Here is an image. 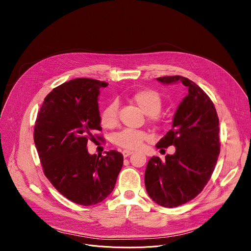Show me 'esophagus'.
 I'll list each match as a JSON object with an SVG mask.
<instances>
[{
    "mask_svg": "<svg viewBox=\"0 0 251 251\" xmlns=\"http://www.w3.org/2000/svg\"><path fill=\"white\" fill-rule=\"evenodd\" d=\"M122 154H123V157H124V158H126V157H129L130 155H132V154H133V151H130V150H124V151L122 152Z\"/></svg>",
    "mask_w": 251,
    "mask_h": 251,
    "instance_id": "obj_1",
    "label": "esophagus"
}]
</instances>
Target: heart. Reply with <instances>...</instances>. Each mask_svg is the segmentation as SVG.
<instances>
[{
  "mask_svg": "<svg viewBox=\"0 0 251 251\" xmlns=\"http://www.w3.org/2000/svg\"><path fill=\"white\" fill-rule=\"evenodd\" d=\"M131 100L139 107L140 110L156 118L162 109V98L158 92L151 89H142L134 92ZM118 123V105L112 102L107 105L101 113V124L106 128H113ZM147 139V134L141 131H134L125 129L114 136V143L116 145L125 149H137L144 140Z\"/></svg>",
  "mask_w": 251,
  "mask_h": 251,
  "instance_id": "b5f03b06",
  "label": "heart"
}]
</instances>
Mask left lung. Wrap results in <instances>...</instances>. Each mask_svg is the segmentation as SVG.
<instances>
[{
  "label": "left lung",
  "instance_id": "8db88e82",
  "mask_svg": "<svg viewBox=\"0 0 251 251\" xmlns=\"http://www.w3.org/2000/svg\"><path fill=\"white\" fill-rule=\"evenodd\" d=\"M169 85L181 82L188 94L173 118L172 129L157 148L176 147L165 161L153 156L146 168L145 186L149 197L165 207H175L195 199L205 187L221 152L219 117L206 93L187 77H158Z\"/></svg>",
  "mask_w": 251,
  "mask_h": 251
}]
</instances>
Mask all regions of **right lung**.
<instances>
[{
    "mask_svg": "<svg viewBox=\"0 0 251 251\" xmlns=\"http://www.w3.org/2000/svg\"><path fill=\"white\" fill-rule=\"evenodd\" d=\"M107 83L76 78L52 89L37 117L33 140L44 173L66 199L81 205L108 197L123 166V155L111 150L90 155L88 140L101 130L98 96Z\"/></svg>",
    "mask_w": 251,
    "mask_h": 251,
    "instance_id": "add662e5",
    "label": "right lung"
}]
</instances>
